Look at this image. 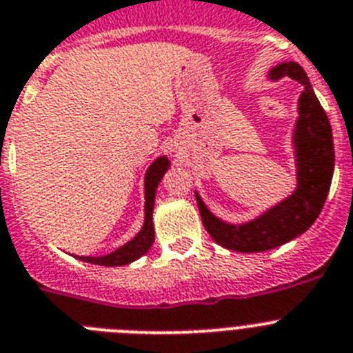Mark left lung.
<instances>
[{
	"mask_svg": "<svg viewBox=\"0 0 353 353\" xmlns=\"http://www.w3.org/2000/svg\"><path fill=\"white\" fill-rule=\"evenodd\" d=\"M290 76L304 90L299 99V119L293 131L296 190L290 197L245 223H228L214 216L195 192L201 219L219 245L234 252H265L295 240L318 219L334 174L332 128L321 108L307 74L296 62H283L270 70V79Z\"/></svg>",
	"mask_w": 353,
	"mask_h": 353,
	"instance_id": "8db88e82",
	"label": "left lung"
}]
</instances>
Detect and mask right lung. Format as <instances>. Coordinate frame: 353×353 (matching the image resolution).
<instances>
[{
	"mask_svg": "<svg viewBox=\"0 0 353 353\" xmlns=\"http://www.w3.org/2000/svg\"><path fill=\"white\" fill-rule=\"evenodd\" d=\"M170 167L167 156H159L151 163V167L147 168L145 181H143V188H145V219H143V225L139 231V234L131 238L130 241L117 250L106 254V256L92 257V256H78V259L85 263H92V265L101 266H122L130 265V263L137 261L139 257L149 252L152 241H154V223H152V210H154V199H156V188H158L159 181L163 179L165 172Z\"/></svg>",
	"mask_w": 353,
	"mask_h": 353,
	"instance_id": "1",
	"label": "right lung"
}]
</instances>
